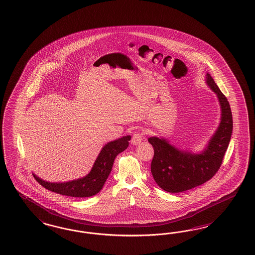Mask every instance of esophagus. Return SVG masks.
Returning a JSON list of instances; mask_svg holds the SVG:
<instances>
[{"mask_svg":"<svg viewBox=\"0 0 255 255\" xmlns=\"http://www.w3.org/2000/svg\"><path fill=\"white\" fill-rule=\"evenodd\" d=\"M143 139V134L140 132H135L132 135L131 143L133 145H138Z\"/></svg>","mask_w":255,"mask_h":255,"instance_id":"obj_1","label":"esophagus"}]
</instances>
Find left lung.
I'll return each mask as SVG.
<instances>
[{
	"mask_svg": "<svg viewBox=\"0 0 255 255\" xmlns=\"http://www.w3.org/2000/svg\"><path fill=\"white\" fill-rule=\"evenodd\" d=\"M206 83L218 97L222 118L218 129L202 153L181 151L162 138L148 139L154 148L151 173L156 184L168 192H182L211 179L219 171L229 145L233 131L230 104L208 73H206Z\"/></svg>",
	"mask_w": 255,
	"mask_h": 255,
	"instance_id": "obj_1",
	"label": "left lung"
}]
</instances>
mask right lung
I'll return each mask as SVG.
<instances>
[{
    "label": "right lung",
    "instance_id": "right-lung-1",
    "mask_svg": "<svg viewBox=\"0 0 255 255\" xmlns=\"http://www.w3.org/2000/svg\"><path fill=\"white\" fill-rule=\"evenodd\" d=\"M130 136H125L118 140L108 142L102 148L97 157L90 173L83 178L66 183H49L42 180L33 173V177L45 189L65 196L70 197H90L99 193L103 188L108 176L112 171L115 156L125 151L128 146Z\"/></svg>",
    "mask_w": 255,
    "mask_h": 255
}]
</instances>
